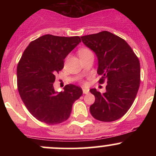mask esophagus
Returning a JSON list of instances; mask_svg holds the SVG:
<instances>
[{"mask_svg": "<svg viewBox=\"0 0 156 156\" xmlns=\"http://www.w3.org/2000/svg\"><path fill=\"white\" fill-rule=\"evenodd\" d=\"M89 92V89H83V94H88Z\"/></svg>", "mask_w": 156, "mask_h": 156, "instance_id": "obj_1", "label": "esophagus"}]
</instances>
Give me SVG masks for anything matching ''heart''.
I'll use <instances>...</instances> for the list:
<instances>
[{
	"label": "heart",
	"mask_w": 156,
	"mask_h": 156,
	"mask_svg": "<svg viewBox=\"0 0 156 156\" xmlns=\"http://www.w3.org/2000/svg\"><path fill=\"white\" fill-rule=\"evenodd\" d=\"M89 53H91V51L87 49V48H81V49H80L78 51V55H79L80 57L88 54Z\"/></svg>",
	"instance_id": "1"
}]
</instances>
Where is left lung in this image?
Wrapping results in <instances>:
<instances>
[{
    "instance_id": "1",
    "label": "left lung",
    "mask_w": 156,
    "mask_h": 156,
    "mask_svg": "<svg viewBox=\"0 0 156 156\" xmlns=\"http://www.w3.org/2000/svg\"><path fill=\"white\" fill-rule=\"evenodd\" d=\"M83 43L98 57L100 83L107 81L106 92L90 89L95 101L90 105L94 118L112 122L124 116L133 104L140 84V63L123 39L104 31L81 37Z\"/></svg>"
}]
</instances>
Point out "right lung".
I'll list each match as a JSON object with an SVG mask.
<instances>
[{"instance_id":"add662e5","label":"right lung","mask_w":156,"mask_h":156,"mask_svg":"<svg viewBox=\"0 0 156 156\" xmlns=\"http://www.w3.org/2000/svg\"><path fill=\"white\" fill-rule=\"evenodd\" d=\"M79 37L46 34L32 41L23 52L17 68V87L25 105L38 120L48 125L66 121L81 88L66 85L55 91V75L64 67V60L80 42Z\"/></svg>"}]
</instances>
